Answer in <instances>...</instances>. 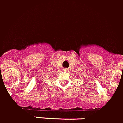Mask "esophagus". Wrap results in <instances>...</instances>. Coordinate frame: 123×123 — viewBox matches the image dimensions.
Masks as SVG:
<instances>
[{"mask_svg":"<svg viewBox=\"0 0 123 123\" xmlns=\"http://www.w3.org/2000/svg\"><path fill=\"white\" fill-rule=\"evenodd\" d=\"M63 71H66V72H68V71H69V69H67V68L63 69Z\"/></svg>","mask_w":123,"mask_h":123,"instance_id":"34e87169","label":"esophagus"}]
</instances>
